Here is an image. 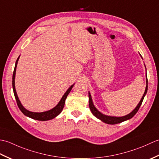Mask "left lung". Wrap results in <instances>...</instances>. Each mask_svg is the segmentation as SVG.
I'll use <instances>...</instances> for the list:
<instances>
[{"mask_svg": "<svg viewBox=\"0 0 159 159\" xmlns=\"http://www.w3.org/2000/svg\"><path fill=\"white\" fill-rule=\"evenodd\" d=\"M139 55H140V54H139ZM140 56H141V58H142V57H141V55H140ZM144 66H145V64H144ZM145 67H146V66H145ZM147 92H148V79H147V74H146V90H145V92L143 93L142 98H141L140 102H139V104H137V106L135 108H134V109L133 111H131V112L129 114L126 115V116H122V117H115V116H106V115H104L101 112H100V111L95 107V106H94V104L93 103V101H92V96H91L89 92V109H90L91 111H92V113L93 116H95L96 117H97L98 119H99L102 121H103V122L108 124H119V123L122 122V121H126L128 120L131 119V118L133 117L134 116V115L137 113L138 110H139V107L141 105V104H142L143 98H144L145 96L146 95Z\"/></svg>", "mask_w": 159, "mask_h": 159, "instance_id": "1", "label": "left lung"}]
</instances>
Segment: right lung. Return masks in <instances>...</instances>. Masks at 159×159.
Returning a JSON list of instances; mask_svg holds the SVG:
<instances>
[{"instance_id":"add662e5","label":"right lung","mask_w":159,"mask_h":159,"mask_svg":"<svg viewBox=\"0 0 159 159\" xmlns=\"http://www.w3.org/2000/svg\"><path fill=\"white\" fill-rule=\"evenodd\" d=\"M20 56L18 57V58L16 60L14 70H13V77H12V86H13V93H14L15 98H16V102H17V104H18L20 110L21 111L22 113L24 115H25L26 116H27L30 118H32V119H33V120H39V121H47V120H52V119H53V118L56 117L57 116H59V115L61 113V111L64 107V104H65L66 98H67V95L70 93V91L72 90V88L73 87L74 84H73L72 85H71L69 87L68 89H67L66 92V93L63 94V96H62L61 99L60 100L59 103L57 104L55 107L52 108V109L44 111V112H41V113L32 112V111H30L27 109H26L25 108L23 107L21 102H20V101L18 98V95H17V92H16V87H15V77H16V67H17V65H18V61L19 60Z\"/></svg>"}]
</instances>
